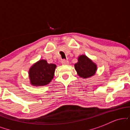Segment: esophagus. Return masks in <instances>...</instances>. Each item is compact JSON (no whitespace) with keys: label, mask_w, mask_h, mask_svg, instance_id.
<instances>
[{"label":"esophagus","mask_w":130,"mask_h":130,"mask_svg":"<svg viewBox=\"0 0 130 130\" xmlns=\"http://www.w3.org/2000/svg\"><path fill=\"white\" fill-rule=\"evenodd\" d=\"M61 63H62V65H68V64L69 63V62H68V60H65V59H63V60L61 61Z\"/></svg>","instance_id":"esophagus-1"}]
</instances>
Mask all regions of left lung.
Wrapping results in <instances>:
<instances>
[{
  "mask_svg": "<svg viewBox=\"0 0 130 130\" xmlns=\"http://www.w3.org/2000/svg\"><path fill=\"white\" fill-rule=\"evenodd\" d=\"M74 68L78 76L84 79L93 76L97 70L96 64L85 55L79 56L77 62L74 64Z\"/></svg>",
  "mask_w": 130,
  "mask_h": 130,
  "instance_id": "left-lung-1",
  "label": "left lung"
}]
</instances>
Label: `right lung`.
Returning <instances> with one entry per match:
<instances>
[{
  "instance_id": "add662e5",
  "label": "right lung",
  "mask_w": 130,
  "mask_h": 130,
  "mask_svg": "<svg viewBox=\"0 0 130 130\" xmlns=\"http://www.w3.org/2000/svg\"><path fill=\"white\" fill-rule=\"evenodd\" d=\"M56 65L48 63L45 60H40L30 68L29 76L30 84L34 86L48 84L53 79Z\"/></svg>"
}]
</instances>
